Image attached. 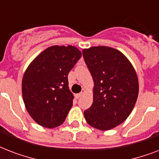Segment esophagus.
<instances>
[{"label":"esophagus","instance_id":"esophagus-1","mask_svg":"<svg viewBox=\"0 0 159 159\" xmlns=\"http://www.w3.org/2000/svg\"><path fill=\"white\" fill-rule=\"evenodd\" d=\"M82 92H81V93H77V94L75 95V97H76V98H77V99H78V98H79V97H81V96H82Z\"/></svg>","mask_w":159,"mask_h":159}]
</instances>
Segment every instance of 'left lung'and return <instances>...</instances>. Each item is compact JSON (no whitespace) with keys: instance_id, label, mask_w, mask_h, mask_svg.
<instances>
[{"instance_id":"obj_1","label":"left lung","mask_w":159,"mask_h":159,"mask_svg":"<svg viewBox=\"0 0 159 159\" xmlns=\"http://www.w3.org/2000/svg\"><path fill=\"white\" fill-rule=\"evenodd\" d=\"M82 54L94 81L93 102L84 117L92 127L109 130L125 120L134 109L139 94L137 74L116 48L92 47Z\"/></svg>"}]
</instances>
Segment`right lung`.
Here are the masks:
<instances>
[{
  "label": "right lung",
  "instance_id": "right-lung-1",
  "mask_svg": "<svg viewBox=\"0 0 159 159\" xmlns=\"http://www.w3.org/2000/svg\"><path fill=\"white\" fill-rule=\"evenodd\" d=\"M81 57L74 46H51L27 67L22 96L30 116L39 125L51 129L64 122L73 101L67 75Z\"/></svg>",
  "mask_w": 159,
  "mask_h": 159
}]
</instances>
